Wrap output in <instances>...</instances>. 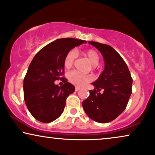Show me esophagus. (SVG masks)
<instances>
[{"label": "esophagus", "instance_id": "1", "mask_svg": "<svg viewBox=\"0 0 155 155\" xmlns=\"http://www.w3.org/2000/svg\"><path fill=\"white\" fill-rule=\"evenodd\" d=\"M79 89H80V88H79V87H75V91H79Z\"/></svg>", "mask_w": 155, "mask_h": 155}]
</instances>
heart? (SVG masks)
<instances>
[{
  "mask_svg": "<svg viewBox=\"0 0 155 155\" xmlns=\"http://www.w3.org/2000/svg\"><path fill=\"white\" fill-rule=\"evenodd\" d=\"M84 56L87 57L93 66H96L99 62V56L96 51L93 49H90L86 51L84 53ZM77 56V54L75 50L69 51L66 54L65 58L64 60V66L66 68H71L73 66L75 58ZM68 78L69 81L74 85L78 87H82L84 84L89 82L91 80V77L89 75H85L78 73L76 71H71L68 74Z\"/></svg>",
  "mask_w": 155,
  "mask_h": 155,
  "instance_id": "b5f03b06",
  "label": "heart"
}]
</instances>
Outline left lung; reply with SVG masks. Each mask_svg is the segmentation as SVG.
<instances>
[{"label": "left lung", "mask_w": 155, "mask_h": 155, "mask_svg": "<svg viewBox=\"0 0 155 155\" xmlns=\"http://www.w3.org/2000/svg\"><path fill=\"white\" fill-rule=\"evenodd\" d=\"M102 55L104 69L91 84L94 89L82 102L87 116L99 123H107L126 109L132 94V79L121 56L109 45L89 41ZM103 90L102 93L99 92Z\"/></svg>", "instance_id": "obj_1"}]
</instances>
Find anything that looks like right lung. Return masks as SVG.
<instances>
[{"instance_id":"1","label":"right lung","mask_w":155,"mask_h":155,"mask_svg":"<svg viewBox=\"0 0 155 155\" xmlns=\"http://www.w3.org/2000/svg\"><path fill=\"white\" fill-rule=\"evenodd\" d=\"M86 43L72 38L57 39L33 58L23 80V94L27 108L38 121L51 122L63 113L66 98L75 91V87L62 77L64 58L74 47ZM59 79L64 83L61 87L54 84Z\"/></svg>"}]
</instances>
